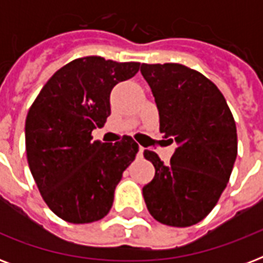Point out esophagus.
Returning a JSON list of instances; mask_svg holds the SVG:
<instances>
[{"label": "esophagus", "mask_w": 263, "mask_h": 263, "mask_svg": "<svg viewBox=\"0 0 263 263\" xmlns=\"http://www.w3.org/2000/svg\"><path fill=\"white\" fill-rule=\"evenodd\" d=\"M143 150H144V148L142 147V146H140V147H139V153H138V156H139V157L143 156Z\"/></svg>", "instance_id": "34e87169"}]
</instances>
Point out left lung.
I'll list each match as a JSON object with an SVG mask.
<instances>
[{
  "label": "left lung",
  "instance_id": "left-lung-1",
  "mask_svg": "<svg viewBox=\"0 0 263 263\" xmlns=\"http://www.w3.org/2000/svg\"><path fill=\"white\" fill-rule=\"evenodd\" d=\"M160 113V131L177 147L165 165L154 152L143 156L156 168L143 187L148 212L161 224L191 227L212 212L227 187L237 156L236 124L213 82L181 64H142Z\"/></svg>",
  "mask_w": 263,
  "mask_h": 263
}]
</instances>
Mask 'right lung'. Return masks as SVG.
<instances>
[{
	"label": "right lung",
	"mask_w": 263,
	"mask_h": 263,
	"mask_svg": "<svg viewBox=\"0 0 263 263\" xmlns=\"http://www.w3.org/2000/svg\"><path fill=\"white\" fill-rule=\"evenodd\" d=\"M139 63L90 55L67 64L43 86L26 119V152L35 183L51 212L72 224L106 216L116 185L135 160L131 136L92 142L110 115V91L131 79Z\"/></svg>",
	"instance_id": "obj_1"
}]
</instances>
